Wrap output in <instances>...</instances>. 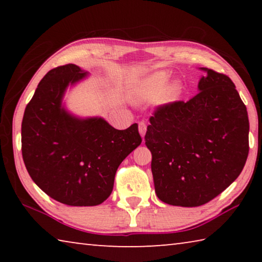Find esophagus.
I'll return each mask as SVG.
<instances>
[{"label": "esophagus", "mask_w": 262, "mask_h": 262, "mask_svg": "<svg viewBox=\"0 0 262 262\" xmlns=\"http://www.w3.org/2000/svg\"><path fill=\"white\" fill-rule=\"evenodd\" d=\"M139 132L142 137H144L145 135V132H147V123H145L144 121H141L139 123Z\"/></svg>", "instance_id": "obj_1"}]
</instances>
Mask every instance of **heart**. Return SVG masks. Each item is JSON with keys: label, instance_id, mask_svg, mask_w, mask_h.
Returning <instances> with one entry per match:
<instances>
[{"label": "heart", "instance_id": "1", "mask_svg": "<svg viewBox=\"0 0 262 262\" xmlns=\"http://www.w3.org/2000/svg\"><path fill=\"white\" fill-rule=\"evenodd\" d=\"M171 74L166 70H158L147 76L137 78L129 85V96L136 104L147 103L157 99L159 105L174 103L181 95V83L174 81L166 85Z\"/></svg>", "mask_w": 262, "mask_h": 262}]
</instances>
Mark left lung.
I'll return each mask as SVG.
<instances>
[{
    "mask_svg": "<svg viewBox=\"0 0 262 262\" xmlns=\"http://www.w3.org/2000/svg\"><path fill=\"white\" fill-rule=\"evenodd\" d=\"M199 94L158 107L145 134L158 199L199 207L238 178L248 155L247 110L227 75L208 68Z\"/></svg>",
    "mask_w": 262,
    "mask_h": 262,
    "instance_id": "obj_1",
    "label": "left lung"
}]
</instances>
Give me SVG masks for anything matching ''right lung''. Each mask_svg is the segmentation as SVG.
<instances>
[{"label":"right lung","mask_w":262,"mask_h":262,"mask_svg":"<svg viewBox=\"0 0 262 262\" xmlns=\"http://www.w3.org/2000/svg\"><path fill=\"white\" fill-rule=\"evenodd\" d=\"M88 76L73 63L50 70L21 122V154L30 177L48 196L76 207L103 203L119 165L142 142L137 123L118 130L103 118H81L66 108L68 86Z\"/></svg>","instance_id":"right-lung-1"}]
</instances>
